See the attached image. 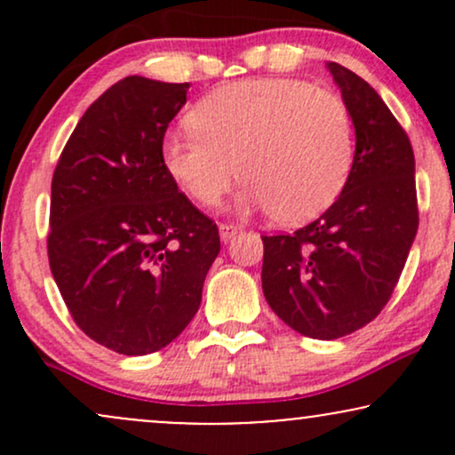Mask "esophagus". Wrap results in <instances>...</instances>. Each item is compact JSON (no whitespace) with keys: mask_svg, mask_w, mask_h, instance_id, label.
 <instances>
[{"mask_svg":"<svg viewBox=\"0 0 455 455\" xmlns=\"http://www.w3.org/2000/svg\"><path fill=\"white\" fill-rule=\"evenodd\" d=\"M218 228H220V237H222V242H231V239L235 237V235H237L239 231H242V228H239L237 224H227V222L220 224V227H218Z\"/></svg>","mask_w":455,"mask_h":455,"instance_id":"1","label":"esophagus"}]
</instances>
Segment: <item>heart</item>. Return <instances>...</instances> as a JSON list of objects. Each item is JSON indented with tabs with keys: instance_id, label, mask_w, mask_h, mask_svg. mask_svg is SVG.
<instances>
[{
	"instance_id": "heart-1",
	"label": "heart",
	"mask_w": 455,
	"mask_h": 455,
	"mask_svg": "<svg viewBox=\"0 0 455 455\" xmlns=\"http://www.w3.org/2000/svg\"><path fill=\"white\" fill-rule=\"evenodd\" d=\"M190 124L195 130L162 140V164L203 207L218 205L242 173L239 210L299 224L329 210L351 175V113L340 96L306 81L250 78L218 87L195 104Z\"/></svg>"
}]
</instances>
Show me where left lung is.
Returning <instances> with one entry per match:
<instances>
[{
  "instance_id": "1",
  "label": "left lung",
  "mask_w": 455,
  "mask_h": 455,
  "mask_svg": "<svg viewBox=\"0 0 455 455\" xmlns=\"http://www.w3.org/2000/svg\"><path fill=\"white\" fill-rule=\"evenodd\" d=\"M327 70L355 126L351 175L318 220L291 235H260L265 299L315 340H336L379 316L419 227L409 137L362 76L336 61Z\"/></svg>"
}]
</instances>
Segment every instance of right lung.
<instances>
[{
	"instance_id": "obj_1",
	"label": "right lung",
	"mask_w": 455,
	"mask_h": 455,
	"mask_svg": "<svg viewBox=\"0 0 455 455\" xmlns=\"http://www.w3.org/2000/svg\"><path fill=\"white\" fill-rule=\"evenodd\" d=\"M188 83L126 76L87 108L51 184V274L93 342L148 355L201 306L220 235L162 164Z\"/></svg>"
}]
</instances>
